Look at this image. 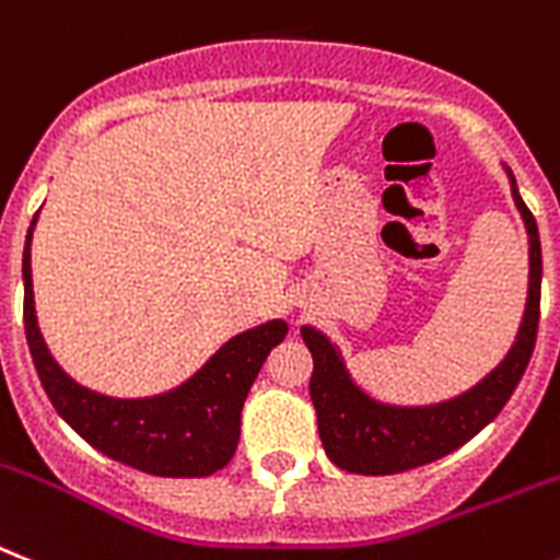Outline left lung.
Returning <instances> with one entry per match:
<instances>
[{"instance_id":"left-lung-1","label":"left lung","mask_w":560,"mask_h":560,"mask_svg":"<svg viewBox=\"0 0 560 560\" xmlns=\"http://www.w3.org/2000/svg\"><path fill=\"white\" fill-rule=\"evenodd\" d=\"M510 182L515 208L521 210V219L529 233L527 310H524L518 338L506 352V359L464 396L430 404V407H389V404L373 401L368 393L355 387L330 338L313 327H302L304 345L313 352L310 398L318 416V435H322L324 453L336 467L359 472V476H393V472L439 462L467 444L472 435H478L504 410V404L515 393L535 350V336H538L541 242H538L535 215L518 196L512 173Z\"/></svg>"}]
</instances>
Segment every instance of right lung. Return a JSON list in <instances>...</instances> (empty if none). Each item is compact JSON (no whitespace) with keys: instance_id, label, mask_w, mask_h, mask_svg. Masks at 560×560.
Wrapping results in <instances>:
<instances>
[{"instance_id":"1","label":"right lung","mask_w":560,"mask_h":560,"mask_svg":"<svg viewBox=\"0 0 560 560\" xmlns=\"http://www.w3.org/2000/svg\"><path fill=\"white\" fill-rule=\"evenodd\" d=\"M33 224L36 215L27 230L22 256L25 336L33 368L56 412L98 453L150 476L201 478L228 467L238 444L244 398L272 347L288 336V324L276 318L230 338L190 382L164 396L133 401L98 396L65 375L42 341L31 284Z\"/></svg>"}]
</instances>
